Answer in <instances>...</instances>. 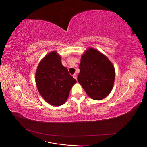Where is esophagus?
<instances>
[{
    "mask_svg": "<svg viewBox=\"0 0 147 147\" xmlns=\"http://www.w3.org/2000/svg\"><path fill=\"white\" fill-rule=\"evenodd\" d=\"M73 77H74V78L75 80H77V74H74V75H73Z\"/></svg>",
    "mask_w": 147,
    "mask_h": 147,
    "instance_id": "34e87169",
    "label": "esophagus"
}]
</instances>
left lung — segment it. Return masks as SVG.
Returning <instances> with one entry per match:
<instances>
[{
  "instance_id": "1",
  "label": "left lung",
  "mask_w": 147,
  "mask_h": 147,
  "mask_svg": "<svg viewBox=\"0 0 147 147\" xmlns=\"http://www.w3.org/2000/svg\"><path fill=\"white\" fill-rule=\"evenodd\" d=\"M78 82L91 99L100 100L113 87L115 70L108 57L94 48H88L81 57Z\"/></svg>"
}]
</instances>
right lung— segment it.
<instances>
[{
	"mask_svg": "<svg viewBox=\"0 0 147 147\" xmlns=\"http://www.w3.org/2000/svg\"><path fill=\"white\" fill-rule=\"evenodd\" d=\"M35 78L40 94L47 102L54 106L65 103L77 82L62 64L61 56L56 51L49 53L40 61Z\"/></svg>",
	"mask_w": 147,
	"mask_h": 147,
	"instance_id": "add662e5",
	"label": "right lung"
}]
</instances>
